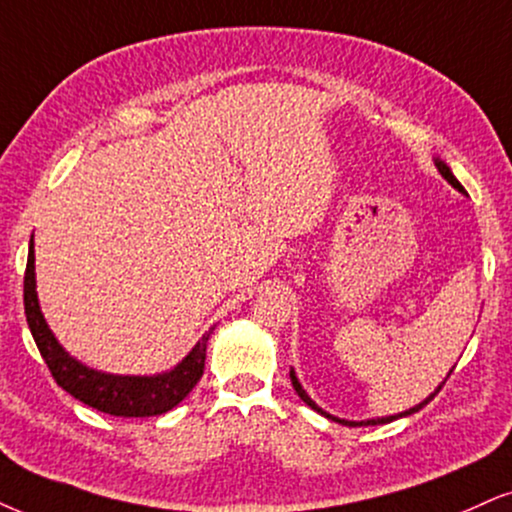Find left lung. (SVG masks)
Returning a JSON list of instances; mask_svg holds the SVG:
<instances>
[{
	"label": "left lung",
	"instance_id": "1",
	"mask_svg": "<svg viewBox=\"0 0 512 512\" xmlns=\"http://www.w3.org/2000/svg\"><path fill=\"white\" fill-rule=\"evenodd\" d=\"M434 166H437V170H439V173H441V178H444L446 182H449V185L451 187H456L458 189V192L460 194H468V192H465V189H463V185H460V182L456 180V175H453V170L449 168V166H446V163L444 161H441L439 159V156H434ZM451 372L453 370H449V375H451ZM449 375H446V377H449ZM289 377H292V384H294V389H296V394H299L301 396V401H304L306 403V406H311L313 410H315V413H320V415H325V418L327 420H334V422H339V425H349V427H363V425H387V422H394V420H399V418H406V415H413V413H418V410L420 408H425L427 406V403H430L432 399H434V396H437L439 394V389L441 387H444V382H441L439 384V387L437 389H434L432 391V394L430 396H427V399L425 401H420L418 403V406H413V408H408V410H403V413H396V415H384V418H370V420H344V418H337V415H330V413H327V410H323V408H320L318 406V403H315L313 399H311V396H308L306 394V389L304 387H301V382H299V377H296V372H294V368H289Z\"/></svg>",
	"mask_w": 512,
	"mask_h": 512
}]
</instances>
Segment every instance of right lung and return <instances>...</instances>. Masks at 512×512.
Masks as SVG:
<instances>
[{
  "mask_svg": "<svg viewBox=\"0 0 512 512\" xmlns=\"http://www.w3.org/2000/svg\"><path fill=\"white\" fill-rule=\"evenodd\" d=\"M23 304L28 327L40 349L44 363L52 370L56 384L66 389L75 399L102 413L118 415V418H149V415L168 413L185 399L194 384L204 375L206 344L211 339L213 327L208 330L192 351L182 361L166 372L156 375H113V372L94 370L78 358H73L44 320L40 299H37L35 280V242L30 239L28 266L23 280Z\"/></svg>",
  "mask_w": 512,
  "mask_h": 512,
  "instance_id": "1",
  "label": "right lung"
}]
</instances>
